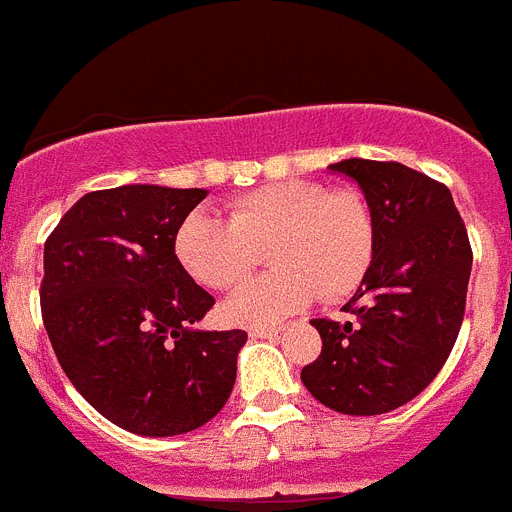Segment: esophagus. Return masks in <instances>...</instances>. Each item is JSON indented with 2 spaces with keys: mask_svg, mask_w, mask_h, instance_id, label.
Listing matches in <instances>:
<instances>
[{
  "mask_svg": "<svg viewBox=\"0 0 512 512\" xmlns=\"http://www.w3.org/2000/svg\"><path fill=\"white\" fill-rule=\"evenodd\" d=\"M282 330L279 328H251L248 330V336L251 338H277Z\"/></svg>",
  "mask_w": 512,
  "mask_h": 512,
  "instance_id": "34e87169",
  "label": "esophagus"
}]
</instances>
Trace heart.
Masks as SVG:
<instances>
[{"instance_id": "obj_1", "label": "heart", "mask_w": 512, "mask_h": 512, "mask_svg": "<svg viewBox=\"0 0 512 512\" xmlns=\"http://www.w3.org/2000/svg\"><path fill=\"white\" fill-rule=\"evenodd\" d=\"M277 271L246 284L225 302L241 325H271L312 297L341 300L372 264L374 225L356 192L318 182H274L230 202L228 220L197 210L176 233L174 251L192 279L212 289L238 287L269 248Z\"/></svg>"}]
</instances>
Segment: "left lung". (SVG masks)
<instances>
[{
  "mask_svg": "<svg viewBox=\"0 0 512 512\" xmlns=\"http://www.w3.org/2000/svg\"><path fill=\"white\" fill-rule=\"evenodd\" d=\"M359 184L374 225L372 264L343 310L354 320H310L323 351L302 384L343 415L402 408L433 382L459 336L472 248L443 184L395 161L330 164Z\"/></svg>",
  "mask_w": 512,
  "mask_h": 512,
  "instance_id": "8db88e82",
  "label": "left lung"
}]
</instances>
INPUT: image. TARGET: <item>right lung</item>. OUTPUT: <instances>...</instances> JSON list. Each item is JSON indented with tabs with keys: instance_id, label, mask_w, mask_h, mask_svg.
I'll list each match as a JSON object with an SVG mask.
<instances>
[{
	"instance_id": "add662e5",
	"label": "right lung",
	"mask_w": 512,
	"mask_h": 512,
	"mask_svg": "<svg viewBox=\"0 0 512 512\" xmlns=\"http://www.w3.org/2000/svg\"><path fill=\"white\" fill-rule=\"evenodd\" d=\"M207 189L125 184L84 194L45 241L43 323L97 413L138 436H179L228 402L246 330H200L215 297L176 259Z\"/></svg>"
}]
</instances>
